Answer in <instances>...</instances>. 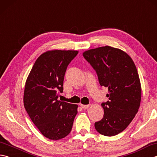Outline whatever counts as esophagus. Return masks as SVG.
I'll list each match as a JSON object with an SVG mask.
<instances>
[{
    "instance_id": "obj_1",
    "label": "esophagus",
    "mask_w": 157,
    "mask_h": 157,
    "mask_svg": "<svg viewBox=\"0 0 157 157\" xmlns=\"http://www.w3.org/2000/svg\"><path fill=\"white\" fill-rule=\"evenodd\" d=\"M80 106H81V108H82V109H87V108H88V107H89L90 105H80Z\"/></svg>"
}]
</instances>
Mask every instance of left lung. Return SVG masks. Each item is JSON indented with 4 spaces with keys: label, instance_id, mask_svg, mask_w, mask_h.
Listing matches in <instances>:
<instances>
[{
    "label": "left lung",
    "instance_id": "left-lung-1",
    "mask_svg": "<svg viewBox=\"0 0 157 157\" xmlns=\"http://www.w3.org/2000/svg\"><path fill=\"white\" fill-rule=\"evenodd\" d=\"M97 74L99 84L107 87L109 101L102 102L104 116L94 123L99 134L113 136L123 132L138 113L141 85L137 69L130 56L118 48L106 46L83 53Z\"/></svg>",
    "mask_w": 157,
    "mask_h": 157
}]
</instances>
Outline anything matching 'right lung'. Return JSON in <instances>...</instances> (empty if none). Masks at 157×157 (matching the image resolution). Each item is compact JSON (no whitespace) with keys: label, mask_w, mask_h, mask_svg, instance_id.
I'll return each mask as SVG.
<instances>
[{"label":"right lung","mask_w":157,"mask_h":157,"mask_svg":"<svg viewBox=\"0 0 157 157\" xmlns=\"http://www.w3.org/2000/svg\"><path fill=\"white\" fill-rule=\"evenodd\" d=\"M76 51L43 53L36 60L25 83L23 104L41 134L58 140L71 131L78 105L58 101L63 93L67 66L78 55Z\"/></svg>","instance_id":"add662e5"}]
</instances>
